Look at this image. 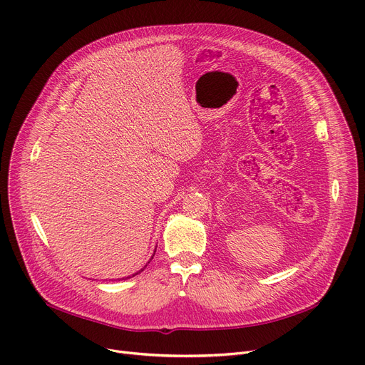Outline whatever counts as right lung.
Returning <instances> with one entry per match:
<instances>
[{
	"label": "right lung",
	"instance_id": "1",
	"mask_svg": "<svg viewBox=\"0 0 365 365\" xmlns=\"http://www.w3.org/2000/svg\"><path fill=\"white\" fill-rule=\"evenodd\" d=\"M152 259H153V256H152ZM152 259H150V260H152ZM149 263H150V262H149ZM146 266H148V264H146ZM146 266H145V267H146ZM145 267H143V269H142V270H138V272H137V273H133V274H131V276H127V277H125V279H128V277H133V276H135V274H138V273H140V272H143V270H145ZM123 279H124V277H123Z\"/></svg>",
	"mask_w": 365,
	"mask_h": 365
}]
</instances>
